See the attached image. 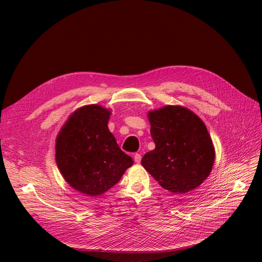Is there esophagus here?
<instances>
[{
    "instance_id": "34e87169",
    "label": "esophagus",
    "mask_w": 262,
    "mask_h": 262,
    "mask_svg": "<svg viewBox=\"0 0 262 262\" xmlns=\"http://www.w3.org/2000/svg\"><path fill=\"white\" fill-rule=\"evenodd\" d=\"M141 158H142L141 154H139V153H137V154H134V162H136L137 164H139V163L141 162Z\"/></svg>"
}]
</instances>
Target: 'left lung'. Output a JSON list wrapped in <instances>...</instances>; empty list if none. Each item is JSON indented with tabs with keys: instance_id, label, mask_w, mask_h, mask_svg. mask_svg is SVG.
Listing matches in <instances>:
<instances>
[{
	"instance_id": "8db88e82",
	"label": "left lung",
	"mask_w": 262,
	"mask_h": 262,
	"mask_svg": "<svg viewBox=\"0 0 262 262\" xmlns=\"http://www.w3.org/2000/svg\"><path fill=\"white\" fill-rule=\"evenodd\" d=\"M155 148L141 164L164 189L191 191L207 179L214 163V147L207 126L189 109L166 106L149 112Z\"/></svg>"
}]
</instances>
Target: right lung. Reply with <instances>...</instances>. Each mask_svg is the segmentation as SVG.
Masks as SVG:
<instances>
[{
    "label": "right lung",
    "instance_id": "obj_1",
    "mask_svg": "<svg viewBox=\"0 0 262 262\" xmlns=\"http://www.w3.org/2000/svg\"><path fill=\"white\" fill-rule=\"evenodd\" d=\"M109 110L82 107L70 117L57 139L55 160L71 187L92 196L106 192L133 164L108 129Z\"/></svg>",
    "mask_w": 262,
    "mask_h": 262
}]
</instances>
